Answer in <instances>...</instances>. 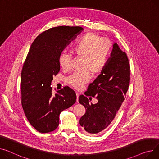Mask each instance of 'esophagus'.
Returning a JSON list of instances; mask_svg holds the SVG:
<instances>
[{
	"mask_svg": "<svg viewBox=\"0 0 159 159\" xmlns=\"http://www.w3.org/2000/svg\"><path fill=\"white\" fill-rule=\"evenodd\" d=\"M76 95H77V102H79V93H76Z\"/></svg>",
	"mask_w": 159,
	"mask_h": 159,
	"instance_id": "obj_1",
	"label": "esophagus"
}]
</instances>
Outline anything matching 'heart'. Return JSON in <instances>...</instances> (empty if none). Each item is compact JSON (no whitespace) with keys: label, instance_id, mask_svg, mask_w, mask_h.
Here are the masks:
<instances>
[{"label":"heart","instance_id":"b5f03b06","mask_svg":"<svg viewBox=\"0 0 159 159\" xmlns=\"http://www.w3.org/2000/svg\"><path fill=\"white\" fill-rule=\"evenodd\" d=\"M112 48L111 41L93 33H86L80 38L72 47L71 50L74 54L84 58L82 70L86 71L73 73L67 78V83L76 89L81 88L89 80V71L93 75H96L104 69ZM71 59L70 54L61 53L59 57L61 67L65 70L69 69Z\"/></svg>","mask_w":159,"mask_h":159}]
</instances>
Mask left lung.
<instances>
[{
    "label": "left lung",
    "mask_w": 159,
    "mask_h": 159,
    "mask_svg": "<svg viewBox=\"0 0 159 159\" xmlns=\"http://www.w3.org/2000/svg\"><path fill=\"white\" fill-rule=\"evenodd\" d=\"M130 74L127 56L114 43L106 66L86 92L88 97H96L98 102L90 103L86 97H79V103L86 108L79 123L86 133L100 132L112 121L128 91Z\"/></svg>",
    "instance_id": "obj_1"
}]
</instances>
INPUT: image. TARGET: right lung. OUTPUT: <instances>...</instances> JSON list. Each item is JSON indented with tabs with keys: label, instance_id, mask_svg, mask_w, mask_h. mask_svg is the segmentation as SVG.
I'll use <instances>...</instances> for the list:
<instances>
[{
	"label": "right lung",
	"instance_id": "1",
	"mask_svg": "<svg viewBox=\"0 0 159 159\" xmlns=\"http://www.w3.org/2000/svg\"><path fill=\"white\" fill-rule=\"evenodd\" d=\"M83 30L59 26L40 34L32 43L21 73L22 105L30 124L39 132L55 130L60 113L76 102V94L65 86L53 94V76L60 70L59 57Z\"/></svg>",
	"mask_w": 159,
	"mask_h": 159
}]
</instances>
